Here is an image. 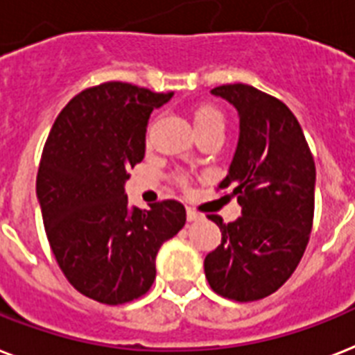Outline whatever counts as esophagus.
Wrapping results in <instances>:
<instances>
[{"label": "esophagus", "instance_id": "esophagus-1", "mask_svg": "<svg viewBox=\"0 0 355 355\" xmlns=\"http://www.w3.org/2000/svg\"><path fill=\"white\" fill-rule=\"evenodd\" d=\"M186 215H187V220H189V223H195V220H202V215H200L198 211H195L193 207H187Z\"/></svg>", "mask_w": 355, "mask_h": 355}]
</instances>
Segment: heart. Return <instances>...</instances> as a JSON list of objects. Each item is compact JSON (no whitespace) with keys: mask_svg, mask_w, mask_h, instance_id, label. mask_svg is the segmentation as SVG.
<instances>
[{"mask_svg":"<svg viewBox=\"0 0 355 355\" xmlns=\"http://www.w3.org/2000/svg\"><path fill=\"white\" fill-rule=\"evenodd\" d=\"M193 123H195V129H200L206 128V125H213V123H220V125H224V120L218 109L211 107V105H202V107H198L197 111L193 112ZM178 180H180V182H186V177L180 175Z\"/></svg>","mask_w":355,"mask_h":355,"instance_id":"b5f03b06","label":"heart"}]
</instances>
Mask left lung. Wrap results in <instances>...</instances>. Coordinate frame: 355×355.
<instances>
[{
  "instance_id": "8db88e82",
  "label": "left lung",
  "mask_w": 355,
  "mask_h": 355,
  "mask_svg": "<svg viewBox=\"0 0 355 355\" xmlns=\"http://www.w3.org/2000/svg\"><path fill=\"white\" fill-rule=\"evenodd\" d=\"M239 112V142L218 189L232 187L243 215L233 223L209 215L223 241L204 259L213 292L257 301L290 279L313 223L315 162L293 112L246 83L211 89Z\"/></svg>"
}]
</instances>
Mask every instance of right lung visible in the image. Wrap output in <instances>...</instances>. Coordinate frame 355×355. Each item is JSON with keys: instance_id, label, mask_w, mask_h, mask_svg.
Masks as SVG:
<instances>
[{"instance_id": "1", "label": "right lung", "mask_w": 355, "mask_h": 355, "mask_svg": "<svg viewBox=\"0 0 355 355\" xmlns=\"http://www.w3.org/2000/svg\"><path fill=\"white\" fill-rule=\"evenodd\" d=\"M173 93L123 82L89 87L58 114L36 177L37 202L58 266L85 297L123 304L151 288L155 259L186 224L178 200L129 206V169L146 155L153 109Z\"/></svg>"}]
</instances>
